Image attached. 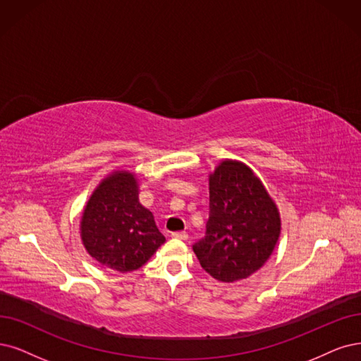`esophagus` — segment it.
Returning <instances> with one entry per match:
<instances>
[{
    "label": "esophagus",
    "mask_w": 361,
    "mask_h": 361,
    "mask_svg": "<svg viewBox=\"0 0 361 361\" xmlns=\"http://www.w3.org/2000/svg\"><path fill=\"white\" fill-rule=\"evenodd\" d=\"M172 238L181 239V241H188L189 235H188V232H173V233H172Z\"/></svg>",
    "instance_id": "1"
}]
</instances>
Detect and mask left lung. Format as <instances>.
<instances>
[{
  "instance_id": "1",
  "label": "left lung",
  "mask_w": 361,
  "mask_h": 361,
  "mask_svg": "<svg viewBox=\"0 0 361 361\" xmlns=\"http://www.w3.org/2000/svg\"><path fill=\"white\" fill-rule=\"evenodd\" d=\"M281 231L276 205L248 166L224 160L209 176V219L193 245L202 268L223 283L259 271Z\"/></svg>"
}]
</instances>
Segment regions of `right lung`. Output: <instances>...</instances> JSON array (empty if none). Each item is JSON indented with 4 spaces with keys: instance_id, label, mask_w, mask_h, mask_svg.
<instances>
[{
    "instance_id": "add662e5",
    "label": "right lung",
    "mask_w": 361,
    "mask_h": 361,
    "mask_svg": "<svg viewBox=\"0 0 361 361\" xmlns=\"http://www.w3.org/2000/svg\"><path fill=\"white\" fill-rule=\"evenodd\" d=\"M89 255L118 272L135 271L165 243L152 212L138 201L130 172L117 171L93 192L82 217Z\"/></svg>"
}]
</instances>
